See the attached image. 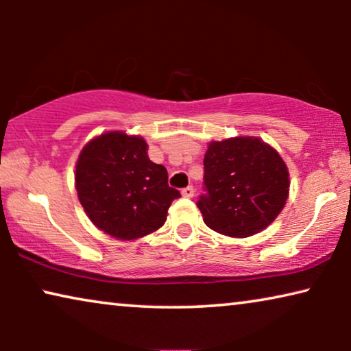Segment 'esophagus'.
<instances>
[{"instance_id": "34e87169", "label": "esophagus", "mask_w": 351, "mask_h": 351, "mask_svg": "<svg viewBox=\"0 0 351 351\" xmlns=\"http://www.w3.org/2000/svg\"><path fill=\"white\" fill-rule=\"evenodd\" d=\"M182 195L185 196V198H193V195H195V189L193 186H185V189H182Z\"/></svg>"}]
</instances>
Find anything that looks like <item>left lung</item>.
Listing matches in <instances>:
<instances>
[{"label":"left lung","instance_id":"obj_1","mask_svg":"<svg viewBox=\"0 0 351 351\" xmlns=\"http://www.w3.org/2000/svg\"><path fill=\"white\" fill-rule=\"evenodd\" d=\"M289 172L270 145L254 137L210 142L204 155V193L196 201L204 223L227 237L267 228L285 208Z\"/></svg>","mask_w":351,"mask_h":351}]
</instances>
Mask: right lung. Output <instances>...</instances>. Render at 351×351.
<instances>
[{
  "mask_svg": "<svg viewBox=\"0 0 351 351\" xmlns=\"http://www.w3.org/2000/svg\"><path fill=\"white\" fill-rule=\"evenodd\" d=\"M80 203L95 227L118 239H136L166 222L180 191L167 171L150 161L143 138L107 132L83 148L76 162Z\"/></svg>",
  "mask_w": 351,
  "mask_h": 351,
  "instance_id": "1",
  "label": "right lung"
}]
</instances>
